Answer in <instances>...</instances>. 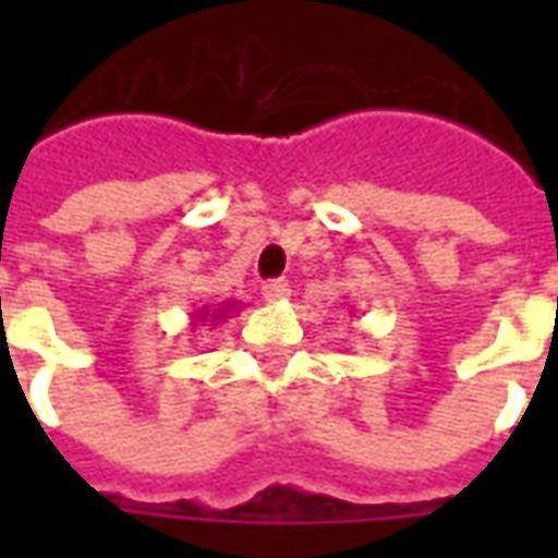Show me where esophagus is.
I'll return each instance as SVG.
<instances>
[{
  "instance_id": "1",
  "label": "esophagus",
  "mask_w": 558,
  "mask_h": 558,
  "mask_svg": "<svg viewBox=\"0 0 558 558\" xmlns=\"http://www.w3.org/2000/svg\"><path fill=\"white\" fill-rule=\"evenodd\" d=\"M290 295V283H283V280H268L266 287H263V299L266 302H283Z\"/></svg>"
}]
</instances>
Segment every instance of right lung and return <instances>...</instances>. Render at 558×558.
<instances>
[{"mask_svg": "<svg viewBox=\"0 0 558 558\" xmlns=\"http://www.w3.org/2000/svg\"><path fill=\"white\" fill-rule=\"evenodd\" d=\"M239 307H242V304L232 302V299H230V302H218V304H199L194 314H191V331H194L196 326H211V328H215L218 323H223L227 316L235 314Z\"/></svg>", "mask_w": 558, "mask_h": 558, "instance_id": "right-lung-1", "label": "right lung"}]
</instances>
